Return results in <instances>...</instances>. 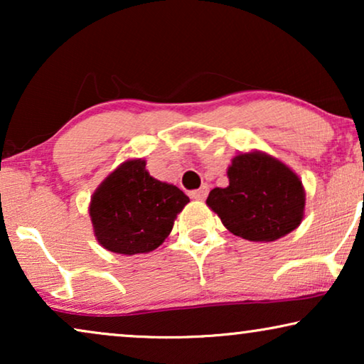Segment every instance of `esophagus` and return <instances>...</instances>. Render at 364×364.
I'll return each mask as SVG.
<instances>
[{
  "label": "esophagus",
  "mask_w": 364,
  "mask_h": 364,
  "mask_svg": "<svg viewBox=\"0 0 364 364\" xmlns=\"http://www.w3.org/2000/svg\"><path fill=\"white\" fill-rule=\"evenodd\" d=\"M207 193H208V187L202 186L200 188H197V191H192L191 197L196 198V200H203V198L207 197Z\"/></svg>",
  "instance_id": "1"
}]
</instances>
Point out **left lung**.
I'll return each mask as SVG.
<instances>
[{"mask_svg":"<svg viewBox=\"0 0 364 364\" xmlns=\"http://www.w3.org/2000/svg\"><path fill=\"white\" fill-rule=\"evenodd\" d=\"M227 176L228 186L210 191L207 205L233 235L250 242H275L301 223L305 188L278 159L260 151L238 154Z\"/></svg>","mask_w":364,"mask_h":364,"instance_id":"obj_1","label":"left lung"}]
</instances>
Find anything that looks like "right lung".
Segmentation results:
<instances>
[{
  "mask_svg": "<svg viewBox=\"0 0 364 364\" xmlns=\"http://www.w3.org/2000/svg\"><path fill=\"white\" fill-rule=\"evenodd\" d=\"M188 203L181 188L154 178L144 159L122 162L92 193L94 235L109 252L136 255L156 250Z\"/></svg>",
  "mask_w": 364,
  "mask_h": 364,
  "instance_id": "right-lung-1",
  "label": "right lung"
}]
</instances>
